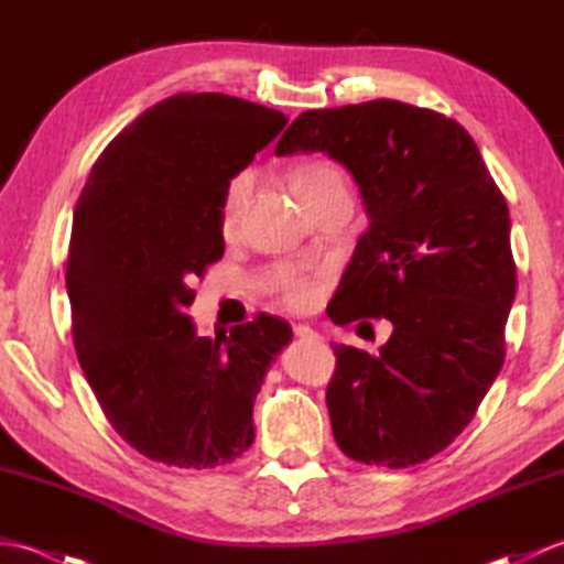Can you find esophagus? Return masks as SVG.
Listing matches in <instances>:
<instances>
[{
	"instance_id": "esophagus-1",
	"label": "esophagus",
	"mask_w": 564,
	"mask_h": 564,
	"mask_svg": "<svg viewBox=\"0 0 564 564\" xmlns=\"http://www.w3.org/2000/svg\"><path fill=\"white\" fill-rule=\"evenodd\" d=\"M293 332H295V337H301V339H317L319 337V334L310 325H295Z\"/></svg>"
}]
</instances>
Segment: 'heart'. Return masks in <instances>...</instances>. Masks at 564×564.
<instances>
[{
  "instance_id": "obj_1",
  "label": "heart",
  "mask_w": 564,
  "mask_h": 564,
  "mask_svg": "<svg viewBox=\"0 0 564 564\" xmlns=\"http://www.w3.org/2000/svg\"><path fill=\"white\" fill-rule=\"evenodd\" d=\"M327 176H341V174H339V170H334L332 164H325V162L307 164V166H303L301 172L295 174L293 186L315 184V182H322V178H327ZM245 188H247V178L245 176L232 178L230 186H227L225 206H223L225 223H230L235 218L239 203H242ZM273 289L279 291V295L283 297V301L289 303V305H293V307L307 305L310 301H313V295H315L313 281H310L307 275L301 273V271H283V273H279V275H275V281H273Z\"/></svg>"
}]
</instances>
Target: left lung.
Here are the masks:
<instances>
[{"mask_svg": "<svg viewBox=\"0 0 564 564\" xmlns=\"http://www.w3.org/2000/svg\"><path fill=\"white\" fill-rule=\"evenodd\" d=\"M293 152L344 164L370 220L327 315L392 322L376 356L334 344V438L356 463H424L470 424L505 364L517 295L507 200L470 133L412 104L305 111L275 145Z\"/></svg>", "mask_w": 564, "mask_h": 564, "instance_id": "obj_1", "label": "left lung"}]
</instances>
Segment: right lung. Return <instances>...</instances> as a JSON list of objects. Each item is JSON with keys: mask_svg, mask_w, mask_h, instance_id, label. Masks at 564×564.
<instances>
[{"mask_svg": "<svg viewBox=\"0 0 564 564\" xmlns=\"http://www.w3.org/2000/svg\"><path fill=\"white\" fill-rule=\"evenodd\" d=\"M289 123L227 94H174L94 162L72 220V339L109 424L174 467H218L254 443L263 376L293 329L261 313L198 337L194 279L223 259L230 178Z\"/></svg>", "mask_w": 564, "mask_h": 564, "instance_id": "obj_1", "label": "right lung"}]
</instances>
